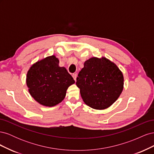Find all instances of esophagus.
<instances>
[{
    "label": "esophagus",
    "instance_id": "obj_1",
    "mask_svg": "<svg viewBox=\"0 0 154 154\" xmlns=\"http://www.w3.org/2000/svg\"><path fill=\"white\" fill-rule=\"evenodd\" d=\"M72 77H73V78H74V80H75V81H76V78H77V74H72Z\"/></svg>",
    "mask_w": 154,
    "mask_h": 154
}]
</instances>
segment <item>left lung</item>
<instances>
[{"instance_id":"1","label":"left lung","mask_w":154,"mask_h":154,"mask_svg":"<svg viewBox=\"0 0 154 154\" xmlns=\"http://www.w3.org/2000/svg\"><path fill=\"white\" fill-rule=\"evenodd\" d=\"M83 65L76 83L83 101L94 109L109 108L123 90V72L105 57H92Z\"/></svg>"}]
</instances>
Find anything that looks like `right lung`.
Segmentation results:
<instances>
[{
    "mask_svg": "<svg viewBox=\"0 0 154 154\" xmlns=\"http://www.w3.org/2000/svg\"><path fill=\"white\" fill-rule=\"evenodd\" d=\"M75 81L67 69L59 66L55 55L38 60L31 66L26 85L34 100L45 106H54L64 100L67 88Z\"/></svg>",
    "mask_w": 154,
    "mask_h": 154,
    "instance_id": "obj_1",
    "label": "right lung"
}]
</instances>
